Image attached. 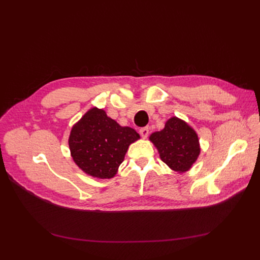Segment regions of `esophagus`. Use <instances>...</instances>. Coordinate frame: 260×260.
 Segmentation results:
<instances>
[{"label":"esophagus","instance_id":"1","mask_svg":"<svg viewBox=\"0 0 260 260\" xmlns=\"http://www.w3.org/2000/svg\"><path fill=\"white\" fill-rule=\"evenodd\" d=\"M140 135H141V137H142L143 139H146V138L148 137V135H149V129H148V127L141 128V129H140Z\"/></svg>","mask_w":260,"mask_h":260}]
</instances>
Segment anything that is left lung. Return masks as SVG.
I'll return each mask as SVG.
<instances>
[{"label": "left lung", "instance_id": "8db88e82", "mask_svg": "<svg viewBox=\"0 0 260 260\" xmlns=\"http://www.w3.org/2000/svg\"><path fill=\"white\" fill-rule=\"evenodd\" d=\"M149 141L158 151L160 159L179 174L190 170L201 153L198 133L178 117L168 119L162 130L149 136Z\"/></svg>", "mask_w": 260, "mask_h": 260}]
</instances>
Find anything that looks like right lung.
<instances>
[{
	"label": "right lung",
	"instance_id": "obj_1",
	"mask_svg": "<svg viewBox=\"0 0 260 260\" xmlns=\"http://www.w3.org/2000/svg\"><path fill=\"white\" fill-rule=\"evenodd\" d=\"M140 139L130 127H121L104 109L92 107L74 124L68 140L70 155L86 175L111 179L117 174L129 145Z\"/></svg>",
	"mask_w": 260,
	"mask_h": 260
}]
</instances>
